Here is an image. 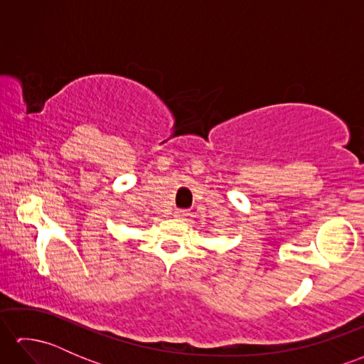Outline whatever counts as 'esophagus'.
<instances>
[{
	"instance_id": "obj_1",
	"label": "esophagus",
	"mask_w": 364,
	"mask_h": 364,
	"mask_svg": "<svg viewBox=\"0 0 364 364\" xmlns=\"http://www.w3.org/2000/svg\"><path fill=\"white\" fill-rule=\"evenodd\" d=\"M173 215H175V218H176L178 220H186V219H188V215H189V213H188L186 210H176Z\"/></svg>"
}]
</instances>
